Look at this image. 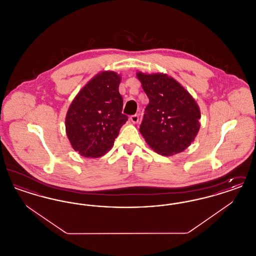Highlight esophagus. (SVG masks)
<instances>
[{
	"label": "esophagus",
	"mask_w": 256,
	"mask_h": 256,
	"mask_svg": "<svg viewBox=\"0 0 256 256\" xmlns=\"http://www.w3.org/2000/svg\"><path fill=\"white\" fill-rule=\"evenodd\" d=\"M130 119V121L134 122V124H137V122H139V116H138L137 114H134V115H132Z\"/></svg>",
	"instance_id": "esophagus-1"
}]
</instances>
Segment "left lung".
I'll list each match as a JSON object with an SVG mask.
<instances>
[{"instance_id":"left-lung-1","label":"left lung","mask_w":256,"mask_h":256,"mask_svg":"<svg viewBox=\"0 0 256 256\" xmlns=\"http://www.w3.org/2000/svg\"><path fill=\"white\" fill-rule=\"evenodd\" d=\"M136 74L150 100L140 132L148 145L161 156L182 152L198 132V106L188 91L167 74Z\"/></svg>"}]
</instances>
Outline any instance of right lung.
Wrapping results in <instances>:
<instances>
[{
	"mask_svg": "<svg viewBox=\"0 0 256 256\" xmlns=\"http://www.w3.org/2000/svg\"><path fill=\"white\" fill-rule=\"evenodd\" d=\"M121 76L112 71L95 76L74 98L65 126L74 150L86 158H100L114 144L128 116L119 93Z\"/></svg>",
	"mask_w": 256,
	"mask_h": 256,
	"instance_id": "obj_1",
	"label": "right lung"
}]
</instances>
